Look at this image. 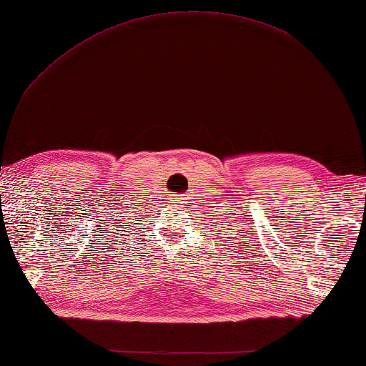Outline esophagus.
Listing matches in <instances>:
<instances>
[{
	"instance_id": "obj_1",
	"label": "esophagus",
	"mask_w": 366,
	"mask_h": 366,
	"mask_svg": "<svg viewBox=\"0 0 366 366\" xmlns=\"http://www.w3.org/2000/svg\"><path fill=\"white\" fill-rule=\"evenodd\" d=\"M172 204H177V205H176V208H181V207H182V205H181V204H182V202H179V199H174V202H172Z\"/></svg>"
}]
</instances>
